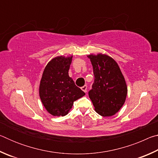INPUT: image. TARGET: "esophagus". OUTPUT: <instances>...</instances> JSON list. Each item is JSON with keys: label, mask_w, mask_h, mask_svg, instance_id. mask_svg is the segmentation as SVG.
<instances>
[{"label": "esophagus", "mask_w": 158, "mask_h": 158, "mask_svg": "<svg viewBox=\"0 0 158 158\" xmlns=\"http://www.w3.org/2000/svg\"><path fill=\"white\" fill-rule=\"evenodd\" d=\"M81 90H82L84 92H85V93L87 92V85H84V86H82V87L81 88Z\"/></svg>", "instance_id": "34e87169"}]
</instances>
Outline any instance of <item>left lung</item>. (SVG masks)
Segmentation results:
<instances>
[{"instance_id":"obj_1","label":"left lung","mask_w":158,"mask_h":158,"mask_svg":"<svg viewBox=\"0 0 158 158\" xmlns=\"http://www.w3.org/2000/svg\"><path fill=\"white\" fill-rule=\"evenodd\" d=\"M94 82L89 92L95 110L104 117L111 116L124 105L127 88L119 66L113 58L99 53L89 55Z\"/></svg>"}]
</instances>
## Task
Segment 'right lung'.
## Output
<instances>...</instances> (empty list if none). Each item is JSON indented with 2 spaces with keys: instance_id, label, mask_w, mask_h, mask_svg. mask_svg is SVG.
I'll use <instances>...</instances> for the list:
<instances>
[{
  "instance_id": "add662e5",
  "label": "right lung",
  "mask_w": 158,
  "mask_h": 158,
  "mask_svg": "<svg viewBox=\"0 0 158 158\" xmlns=\"http://www.w3.org/2000/svg\"><path fill=\"white\" fill-rule=\"evenodd\" d=\"M73 56H58L49 61L42 74L39 93L45 109L53 116L68 114L74 102L85 93L77 87L68 71Z\"/></svg>"
}]
</instances>
